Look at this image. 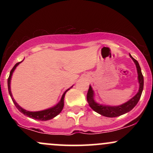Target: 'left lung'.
I'll use <instances>...</instances> for the list:
<instances>
[{
    "label": "left lung",
    "instance_id": "obj_1",
    "mask_svg": "<svg viewBox=\"0 0 153 153\" xmlns=\"http://www.w3.org/2000/svg\"><path fill=\"white\" fill-rule=\"evenodd\" d=\"M129 56L132 60L134 61V64L136 65L137 71L138 73V81L140 84V88H139V91L133 98H131L130 100L127 101V102L123 103L119 106H106V105H101L99 103H96L94 100V92L93 91L92 88L90 85L89 86L88 91L87 94V101L88 103L89 106L93 110L95 111L96 112L99 113V114L104 116L106 117H119L124 114L127 113V112L130 111L134 107L136 106L137 103H138L139 100L141 97L142 93L143 91L144 86V78L143 75L142 74L141 68H140V65L137 61L134 58L131 57V55L129 54Z\"/></svg>",
    "mask_w": 153,
    "mask_h": 153
}]
</instances>
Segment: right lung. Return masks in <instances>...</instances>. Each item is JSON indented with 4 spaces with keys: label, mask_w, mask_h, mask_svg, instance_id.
<instances>
[{
    "label": "right lung",
    "mask_w": 153,
    "mask_h": 153,
    "mask_svg": "<svg viewBox=\"0 0 153 153\" xmlns=\"http://www.w3.org/2000/svg\"><path fill=\"white\" fill-rule=\"evenodd\" d=\"M22 62H17L16 64L15 65L13 66V68H12V70L10 72L9 77H8V92H9V94H10V97H11V99H12V101H13V103L15 104L16 107L18 108V110L19 111L22 112V113L24 114V115H26V116H27V117H30V118L36 119V120H39V121H47V120H50V119H53L54 117H55L56 116L58 115L60 113L61 111H62L63 106H64L65 95L67 91H68V90H70V88H68L66 91H65V93L63 94L62 98H61L60 101H59V103H57V105H55L54 106L52 107V108H47V109H45V110H43V111H26V109H24V108H22V107L19 106L18 103L16 102L14 99L13 98V96H12L11 91H10V79H11V76H12V75H13V71H15L16 68V67L18 66L20 64V63Z\"/></svg>",
    "instance_id": "1"
}]
</instances>
